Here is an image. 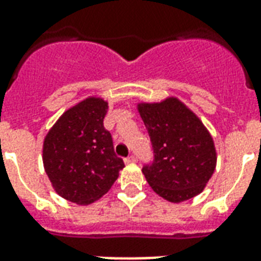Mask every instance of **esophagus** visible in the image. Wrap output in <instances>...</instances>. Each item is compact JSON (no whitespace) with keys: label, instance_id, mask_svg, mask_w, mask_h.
Masks as SVG:
<instances>
[{"label":"esophagus","instance_id":"obj_1","mask_svg":"<svg viewBox=\"0 0 261 261\" xmlns=\"http://www.w3.org/2000/svg\"><path fill=\"white\" fill-rule=\"evenodd\" d=\"M137 161V157L135 155H128L127 159H124V163L130 164V163H135Z\"/></svg>","mask_w":261,"mask_h":261}]
</instances>
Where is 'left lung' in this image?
Wrapping results in <instances>:
<instances>
[{
    "mask_svg": "<svg viewBox=\"0 0 261 261\" xmlns=\"http://www.w3.org/2000/svg\"><path fill=\"white\" fill-rule=\"evenodd\" d=\"M138 110L153 147V160L142 168L149 186L173 203L200 194L217 164L206 127L177 98L139 104Z\"/></svg>",
    "mask_w": 261,
    "mask_h": 261,
    "instance_id": "1",
    "label": "left lung"
}]
</instances>
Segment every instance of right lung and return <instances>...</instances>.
<instances>
[{
	"label": "right lung",
	"mask_w": 261,
	"mask_h": 261,
	"mask_svg": "<svg viewBox=\"0 0 261 261\" xmlns=\"http://www.w3.org/2000/svg\"><path fill=\"white\" fill-rule=\"evenodd\" d=\"M104 100L89 97L59 118L43 145V164L62 198L89 204L107 194L124 163L115 154L112 135L102 120Z\"/></svg>",
	"instance_id": "1"
}]
</instances>
